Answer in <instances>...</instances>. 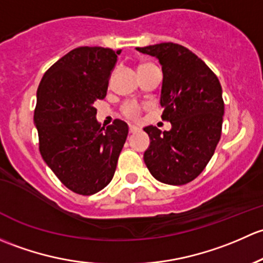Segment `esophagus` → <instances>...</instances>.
<instances>
[{
    "label": "esophagus",
    "instance_id": "esophagus-1",
    "mask_svg": "<svg viewBox=\"0 0 263 263\" xmlns=\"http://www.w3.org/2000/svg\"><path fill=\"white\" fill-rule=\"evenodd\" d=\"M137 132H138L137 126H134V125L129 126V133H130V134H134V133H137Z\"/></svg>",
    "mask_w": 263,
    "mask_h": 263
}]
</instances>
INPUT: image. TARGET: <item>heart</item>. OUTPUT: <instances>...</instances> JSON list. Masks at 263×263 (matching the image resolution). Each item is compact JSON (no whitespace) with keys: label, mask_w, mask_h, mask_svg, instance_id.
Segmentation results:
<instances>
[{"label":"heart","mask_w":263,"mask_h":263,"mask_svg":"<svg viewBox=\"0 0 263 263\" xmlns=\"http://www.w3.org/2000/svg\"><path fill=\"white\" fill-rule=\"evenodd\" d=\"M139 111H140V107L138 106L135 102H129V104H126L125 106L123 107V114L126 116V118L132 119V120H135V119L138 118V115H139Z\"/></svg>","instance_id":"b5f03b06"}]
</instances>
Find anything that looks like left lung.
<instances>
[{
    "label": "left lung",
    "instance_id": "obj_1",
    "mask_svg": "<svg viewBox=\"0 0 263 263\" xmlns=\"http://www.w3.org/2000/svg\"><path fill=\"white\" fill-rule=\"evenodd\" d=\"M137 50L161 64L159 104L162 118L172 125L168 132L145 126L151 143L144 162L159 182L185 185L204 171L220 139L224 116L220 82L199 57L180 44L161 43Z\"/></svg>",
    "mask_w": 263,
    "mask_h": 263
}]
</instances>
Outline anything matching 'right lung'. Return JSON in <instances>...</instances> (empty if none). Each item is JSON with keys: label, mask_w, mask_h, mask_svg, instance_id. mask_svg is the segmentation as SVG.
Here are the masks:
<instances>
[{"label": "right lung", "mask_w": 263, "mask_h": 263, "mask_svg": "<svg viewBox=\"0 0 263 263\" xmlns=\"http://www.w3.org/2000/svg\"><path fill=\"white\" fill-rule=\"evenodd\" d=\"M121 50L80 47L62 57L43 76L34 124L48 167L66 187L93 195L112 180L128 124L116 119L100 128L95 101L106 96Z\"/></svg>", "instance_id": "right-lung-1"}]
</instances>
